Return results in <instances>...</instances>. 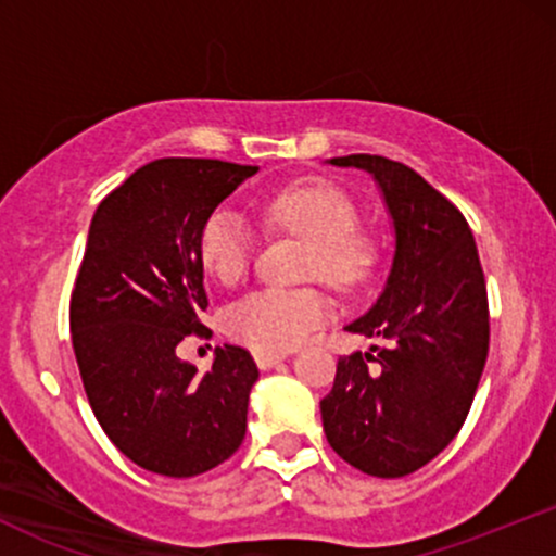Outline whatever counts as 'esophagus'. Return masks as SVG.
Returning <instances> with one entry per match:
<instances>
[{"mask_svg":"<svg viewBox=\"0 0 556 556\" xmlns=\"http://www.w3.org/2000/svg\"><path fill=\"white\" fill-rule=\"evenodd\" d=\"M287 358V353H256V363L261 371H269V368L277 366V363H282Z\"/></svg>","mask_w":556,"mask_h":556,"instance_id":"obj_1","label":"esophagus"}]
</instances>
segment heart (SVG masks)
Wrapping results in <instances>:
<instances>
[{
	"label": "heart",
	"mask_w": 556,
	"mask_h": 556,
	"mask_svg": "<svg viewBox=\"0 0 556 556\" xmlns=\"http://www.w3.org/2000/svg\"><path fill=\"white\" fill-rule=\"evenodd\" d=\"M271 225L298 235L311 245L308 271L337 287H353L366 269V248L355 238L358 208L329 182H298L266 203ZM253 253L251 227L229 208L203 222L198 256L203 269L219 282L232 285L248 271ZM331 314L329 298L316 287L300 290H258L245 295L225 316L229 337L256 353H285L303 342Z\"/></svg>",
	"instance_id": "1"
}]
</instances>
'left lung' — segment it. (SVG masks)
<instances>
[{"instance_id": "obj_1", "label": "left lung", "mask_w": 556, "mask_h": 556, "mask_svg": "<svg viewBox=\"0 0 556 556\" xmlns=\"http://www.w3.org/2000/svg\"><path fill=\"white\" fill-rule=\"evenodd\" d=\"M368 172L394 227L387 285L353 334L387 348L337 361L321 400L331 450L376 478L416 473L463 429L489 355V300L460 208L418 172L384 156L329 159Z\"/></svg>"}]
</instances>
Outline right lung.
Wrapping results in <instances>:
<instances>
[{"instance_id": "add662e5", "label": "right lung", "mask_w": 556, "mask_h": 556, "mask_svg": "<svg viewBox=\"0 0 556 556\" xmlns=\"http://www.w3.org/2000/svg\"><path fill=\"white\" fill-rule=\"evenodd\" d=\"M258 167L219 159H156L96 208L70 298L83 387L112 444L140 468L190 478L216 468L245 439L258 368L235 344L212 371L177 358L208 298L198 235Z\"/></svg>"}]
</instances>
